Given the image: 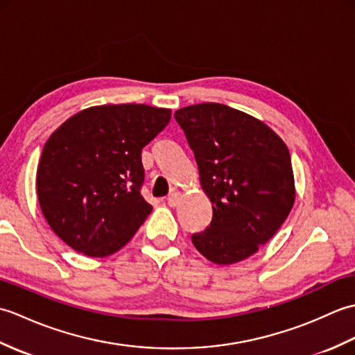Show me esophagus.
I'll list each match as a JSON object with an SVG mask.
<instances>
[{"label": "esophagus", "mask_w": 355, "mask_h": 355, "mask_svg": "<svg viewBox=\"0 0 355 355\" xmlns=\"http://www.w3.org/2000/svg\"><path fill=\"white\" fill-rule=\"evenodd\" d=\"M182 197L183 195L180 193V192H177V191H173V192H171L169 195H168V205L171 206V207H175L178 202H180V200H182Z\"/></svg>", "instance_id": "1"}]
</instances>
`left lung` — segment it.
<instances>
[{
  "label": "left lung",
  "mask_w": 355,
  "mask_h": 355,
  "mask_svg": "<svg viewBox=\"0 0 355 355\" xmlns=\"http://www.w3.org/2000/svg\"><path fill=\"white\" fill-rule=\"evenodd\" d=\"M198 164L200 184L212 202V221L192 235L210 262L250 258L273 238L296 198L288 148L262 120L223 103L175 111Z\"/></svg>",
  "instance_id": "left-lung-1"
}]
</instances>
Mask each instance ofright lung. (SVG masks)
Here are the masks:
<instances>
[{
    "mask_svg": "<svg viewBox=\"0 0 355 355\" xmlns=\"http://www.w3.org/2000/svg\"><path fill=\"white\" fill-rule=\"evenodd\" d=\"M171 120L143 103L99 105L67 119L45 143L36 193L51 230L74 252L105 258L120 250L153 206L141 197V149Z\"/></svg>",
    "mask_w": 355,
    "mask_h": 355,
    "instance_id": "obj_1",
    "label": "right lung"
}]
</instances>
